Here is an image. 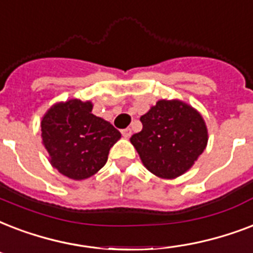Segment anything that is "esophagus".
<instances>
[{
	"label": "esophagus",
	"instance_id": "34e87169",
	"mask_svg": "<svg viewBox=\"0 0 253 253\" xmlns=\"http://www.w3.org/2000/svg\"><path fill=\"white\" fill-rule=\"evenodd\" d=\"M121 134L125 137V138H128V137H130V134H132V129L130 128H125L121 130Z\"/></svg>",
	"mask_w": 253,
	"mask_h": 253
}]
</instances>
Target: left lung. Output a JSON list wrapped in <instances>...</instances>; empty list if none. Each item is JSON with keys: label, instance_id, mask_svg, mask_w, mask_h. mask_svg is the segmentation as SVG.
<instances>
[{"label": "left lung", "instance_id": "left-lung-1", "mask_svg": "<svg viewBox=\"0 0 253 253\" xmlns=\"http://www.w3.org/2000/svg\"><path fill=\"white\" fill-rule=\"evenodd\" d=\"M140 120L142 130L133 134L130 142L145 168L157 177H179L206 149V123L181 100H158Z\"/></svg>", "mask_w": 253, "mask_h": 253}]
</instances>
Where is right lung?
<instances>
[{
	"label": "right lung",
	"instance_id": "obj_1",
	"mask_svg": "<svg viewBox=\"0 0 253 253\" xmlns=\"http://www.w3.org/2000/svg\"><path fill=\"white\" fill-rule=\"evenodd\" d=\"M91 101L56 103L42 117V142L50 164L66 177L82 181L96 174L108 160L121 133L92 113Z\"/></svg>",
	"mask_w": 253,
	"mask_h": 253
}]
</instances>
